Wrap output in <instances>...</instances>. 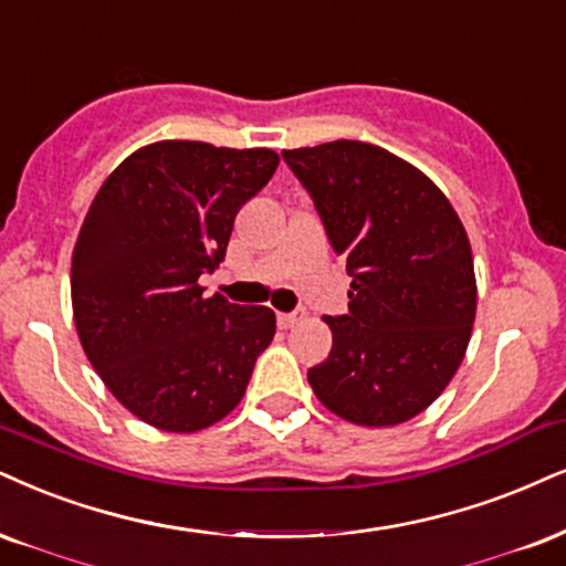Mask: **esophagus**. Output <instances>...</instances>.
<instances>
[{
  "label": "esophagus",
  "mask_w": 566,
  "mask_h": 566,
  "mask_svg": "<svg viewBox=\"0 0 566 566\" xmlns=\"http://www.w3.org/2000/svg\"><path fill=\"white\" fill-rule=\"evenodd\" d=\"M302 319H304V312H281V315H277V325L289 331V327L302 323Z\"/></svg>",
  "instance_id": "obj_1"
}]
</instances>
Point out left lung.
<instances>
[{
    "mask_svg": "<svg viewBox=\"0 0 566 566\" xmlns=\"http://www.w3.org/2000/svg\"><path fill=\"white\" fill-rule=\"evenodd\" d=\"M327 241L352 275L333 348L306 373L327 409L388 428L420 415L462 365L475 323V264L441 188L380 146L285 149Z\"/></svg>",
    "mask_w": 566,
    "mask_h": 566,
    "instance_id": "left-lung-1",
    "label": "left lung"
}]
</instances>
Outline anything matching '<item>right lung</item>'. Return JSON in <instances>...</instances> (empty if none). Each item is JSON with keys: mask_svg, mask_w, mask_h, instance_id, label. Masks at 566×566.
I'll use <instances>...</instances> for the list:
<instances>
[{"mask_svg": "<svg viewBox=\"0 0 566 566\" xmlns=\"http://www.w3.org/2000/svg\"><path fill=\"white\" fill-rule=\"evenodd\" d=\"M272 149L159 142L104 180L75 241L70 291L83 352L138 420L193 432L247 394L275 336L268 306L205 296L239 209L268 186Z\"/></svg>", "mask_w": 566, "mask_h": 566, "instance_id": "obj_1", "label": "right lung"}]
</instances>
